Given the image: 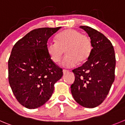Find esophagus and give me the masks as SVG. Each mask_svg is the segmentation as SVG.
Instances as JSON below:
<instances>
[{
	"label": "esophagus",
	"mask_w": 125,
	"mask_h": 125,
	"mask_svg": "<svg viewBox=\"0 0 125 125\" xmlns=\"http://www.w3.org/2000/svg\"><path fill=\"white\" fill-rule=\"evenodd\" d=\"M62 72H63L64 74L65 75V74H66V73H69V71H68V70H66V69H63V71H62Z\"/></svg>",
	"instance_id": "1"
}]
</instances>
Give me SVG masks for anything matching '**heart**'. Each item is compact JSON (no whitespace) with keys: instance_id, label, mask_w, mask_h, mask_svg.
I'll return each mask as SVG.
<instances>
[{"instance_id":"b5f03b06","label":"heart","mask_w":125,"mask_h":125,"mask_svg":"<svg viewBox=\"0 0 125 125\" xmlns=\"http://www.w3.org/2000/svg\"><path fill=\"white\" fill-rule=\"evenodd\" d=\"M47 53L54 63L60 61L64 51L66 56L62 65L66 67H73L78 62L86 61L91 55L93 44L88 35L73 29L62 31L56 37V42L49 40L46 45Z\"/></svg>"}]
</instances>
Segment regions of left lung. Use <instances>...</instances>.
<instances>
[{
	"instance_id": "8db88e82",
	"label": "left lung",
	"mask_w": 125,
	"mask_h": 125,
	"mask_svg": "<svg viewBox=\"0 0 125 125\" xmlns=\"http://www.w3.org/2000/svg\"><path fill=\"white\" fill-rule=\"evenodd\" d=\"M80 28L88 34L93 49L85 63L72 71L75 81L71 86V93L80 105L94 108L106 98L115 79V52L104 34L88 26H82Z\"/></svg>"
}]
</instances>
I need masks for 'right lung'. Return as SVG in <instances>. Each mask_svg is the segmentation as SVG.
Here are the masks:
<instances>
[{
	"label": "right lung",
	"mask_w": 125,
	"mask_h": 125,
	"mask_svg": "<svg viewBox=\"0 0 125 125\" xmlns=\"http://www.w3.org/2000/svg\"><path fill=\"white\" fill-rule=\"evenodd\" d=\"M61 27L31 31L19 40L8 59V81L16 99L28 109H36L50 98L54 85L63 75L47 53L48 39Z\"/></svg>",
	"instance_id": "obj_1"
}]
</instances>
